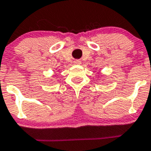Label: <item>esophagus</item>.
Returning <instances> with one entry per match:
<instances>
[{
	"label": "esophagus",
	"mask_w": 151,
	"mask_h": 151,
	"mask_svg": "<svg viewBox=\"0 0 151 151\" xmlns=\"http://www.w3.org/2000/svg\"><path fill=\"white\" fill-rule=\"evenodd\" d=\"M74 64H76V65H80L81 64V61L80 60H75L74 61Z\"/></svg>",
	"instance_id": "34e87169"
}]
</instances>
